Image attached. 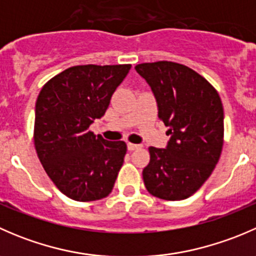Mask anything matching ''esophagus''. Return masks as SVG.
<instances>
[{"instance_id":"obj_1","label":"esophagus","mask_w":256,"mask_h":256,"mask_svg":"<svg viewBox=\"0 0 256 256\" xmlns=\"http://www.w3.org/2000/svg\"><path fill=\"white\" fill-rule=\"evenodd\" d=\"M128 151H135V150L140 148V144H131V142H128Z\"/></svg>"}]
</instances>
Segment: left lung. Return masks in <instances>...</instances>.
<instances>
[{
  "mask_svg": "<svg viewBox=\"0 0 256 256\" xmlns=\"http://www.w3.org/2000/svg\"><path fill=\"white\" fill-rule=\"evenodd\" d=\"M135 69L151 86L160 120L171 135L166 148H148L144 187L161 200H186L202 187L220 157V96L207 79L183 64L161 60L138 64Z\"/></svg>",
  "mask_w": 256,
  "mask_h": 256,
  "instance_id": "left-lung-1",
  "label": "left lung"
}]
</instances>
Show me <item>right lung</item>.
<instances>
[{
  "mask_svg": "<svg viewBox=\"0 0 256 256\" xmlns=\"http://www.w3.org/2000/svg\"><path fill=\"white\" fill-rule=\"evenodd\" d=\"M131 64L76 66L43 85L36 102L34 147L48 177L66 197L90 202L112 193L128 146L89 131L106 112Z\"/></svg>",
  "mask_w": 256,
  "mask_h": 256,
  "instance_id": "add662e5",
  "label": "right lung"
}]
</instances>
